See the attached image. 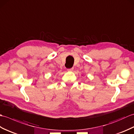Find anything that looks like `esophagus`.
<instances>
[{
    "instance_id": "1",
    "label": "esophagus",
    "mask_w": 134,
    "mask_h": 134,
    "mask_svg": "<svg viewBox=\"0 0 134 134\" xmlns=\"http://www.w3.org/2000/svg\"><path fill=\"white\" fill-rule=\"evenodd\" d=\"M73 69H74V68L72 67V68H71V69H68L67 71H72Z\"/></svg>"
}]
</instances>
